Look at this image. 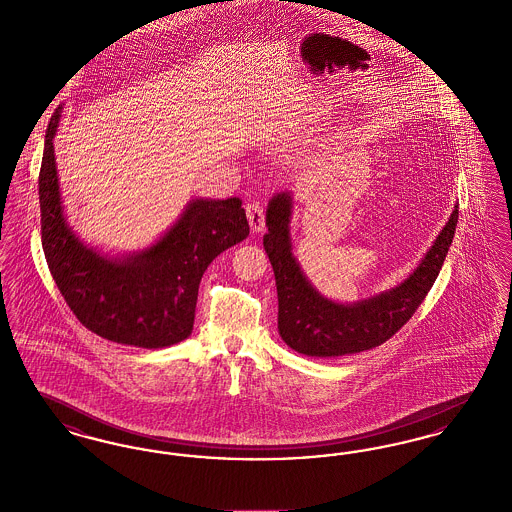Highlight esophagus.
Here are the masks:
<instances>
[{"label": "esophagus", "mask_w": 512, "mask_h": 512, "mask_svg": "<svg viewBox=\"0 0 512 512\" xmlns=\"http://www.w3.org/2000/svg\"><path fill=\"white\" fill-rule=\"evenodd\" d=\"M245 215H247L249 226H251V230H253L255 234H259V232L265 230V209H263V205H261L259 201L247 203V205H245Z\"/></svg>", "instance_id": "1"}]
</instances>
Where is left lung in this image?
<instances>
[{"label": "left lung", "instance_id": "left-lung-1", "mask_svg": "<svg viewBox=\"0 0 512 512\" xmlns=\"http://www.w3.org/2000/svg\"><path fill=\"white\" fill-rule=\"evenodd\" d=\"M290 213V194L284 192L270 199L268 234L263 245L276 278L278 332L292 349L309 357L361 353L382 345L399 332L432 290L459 220V207L455 205L436 242L403 284L372 299L340 305L324 299L297 265L288 230Z\"/></svg>", "mask_w": 512, "mask_h": 512}]
</instances>
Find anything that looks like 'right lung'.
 Returning a JSON list of instances; mask_svg holds the SVG:
<instances>
[{
    "label": "right lung",
    "mask_w": 512,
    "mask_h": 512,
    "mask_svg": "<svg viewBox=\"0 0 512 512\" xmlns=\"http://www.w3.org/2000/svg\"><path fill=\"white\" fill-rule=\"evenodd\" d=\"M59 119L61 107L46 130L38 178L42 247L59 292L82 326L105 340L146 349L186 340L203 272L249 234L240 197L194 199L157 244L126 259H107L82 244L63 217L53 155Z\"/></svg>",
    "instance_id": "obj_1"
}]
</instances>
